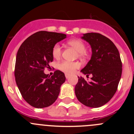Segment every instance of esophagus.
Returning a JSON list of instances; mask_svg holds the SVG:
<instances>
[{
    "instance_id": "esophagus-1",
    "label": "esophagus",
    "mask_w": 134,
    "mask_h": 134,
    "mask_svg": "<svg viewBox=\"0 0 134 134\" xmlns=\"http://www.w3.org/2000/svg\"><path fill=\"white\" fill-rule=\"evenodd\" d=\"M65 77L67 79H68V78L70 77V75H69V74H65Z\"/></svg>"
}]
</instances>
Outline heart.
<instances>
[{"instance_id": "1", "label": "heart", "mask_w": 134, "mask_h": 134, "mask_svg": "<svg viewBox=\"0 0 134 134\" xmlns=\"http://www.w3.org/2000/svg\"><path fill=\"white\" fill-rule=\"evenodd\" d=\"M67 44L73 47L78 52V56L80 57H83L86 55V52L85 51L86 49V45L82 40H78V39H73V40H69L67 41ZM62 50L60 45L59 44H55L52 48V56L54 58L58 59L62 55ZM80 66V65L78 62H67V61H63L58 65V68L61 71H63L66 73L71 74L73 73L76 69L79 68Z\"/></svg>"}]
</instances>
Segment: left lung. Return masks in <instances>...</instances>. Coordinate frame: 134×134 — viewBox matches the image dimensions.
Returning a JSON list of instances; mask_svg holds the SVG:
<instances>
[{"instance_id": "left-lung-1", "label": "left lung", "mask_w": 134, "mask_h": 134, "mask_svg": "<svg viewBox=\"0 0 134 134\" xmlns=\"http://www.w3.org/2000/svg\"><path fill=\"white\" fill-rule=\"evenodd\" d=\"M82 39L90 43L92 55L81 72L87 77L92 75V81L87 82L78 77L75 94L85 106L100 107L108 102L117 91L122 75L121 57L114 43L100 34H84Z\"/></svg>"}]
</instances>
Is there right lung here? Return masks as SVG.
Instances as JSON below:
<instances>
[{"mask_svg": "<svg viewBox=\"0 0 134 134\" xmlns=\"http://www.w3.org/2000/svg\"><path fill=\"white\" fill-rule=\"evenodd\" d=\"M65 38L64 34L40 31L28 37L19 48L15 66L16 83L23 98L33 107H48L58 98L65 81L64 73L57 70L50 77L44 70L53 61V47Z\"/></svg>", "mask_w": 134, "mask_h": 134, "instance_id": "1", "label": "right lung"}]
</instances>
